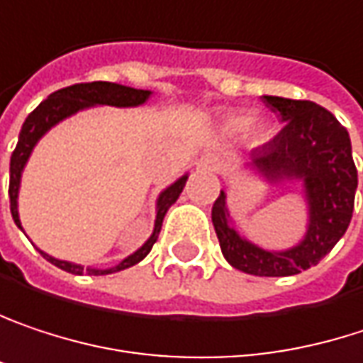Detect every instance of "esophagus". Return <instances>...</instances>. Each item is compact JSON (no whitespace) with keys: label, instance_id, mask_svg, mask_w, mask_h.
I'll return each instance as SVG.
<instances>
[{"label":"esophagus","instance_id":"34e87169","mask_svg":"<svg viewBox=\"0 0 363 363\" xmlns=\"http://www.w3.org/2000/svg\"><path fill=\"white\" fill-rule=\"evenodd\" d=\"M199 167H201V169H208V171H213V169L217 167V160L213 159L211 155H204L203 159L199 160Z\"/></svg>","mask_w":363,"mask_h":363}]
</instances>
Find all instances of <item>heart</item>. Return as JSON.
Here are the masks:
<instances>
[{
  "mask_svg": "<svg viewBox=\"0 0 363 363\" xmlns=\"http://www.w3.org/2000/svg\"><path fill=\"white\" fill-rule=\"evenodd\" d=\"M247 123H249V118L247 116H242V114H234V116H228V121H225V127L230 129V131H242L245 127H247ZM250 133H252V138L255 140H261V138H265V127H261V125H252V129H250Z\"/></svg>",
  "mask_w": 363,
  "mask_h": 363,
  "instance_id": "obj_1",
  "label": "heart"
}]
</instances>
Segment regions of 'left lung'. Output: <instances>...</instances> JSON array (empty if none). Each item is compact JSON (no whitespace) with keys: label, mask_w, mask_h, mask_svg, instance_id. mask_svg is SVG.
<instances>
[{"label":"left lung","mask_w":363,"mask_h":363,"mask_svg":"<svg viewBox=\"0 0 363 363\" xmlns=\"http://www.w3.org/2000/svg\"><path fill=\"white\" fill-rule=\"evenodd\" d=\"M284 127L250 152V167L269 182L301 179L309 203V230L303 242L284 252H269L240 238L228 221L225 194L211 217L228 263L250 276H295L318 265L347 232L357 188V169L347 129L324 106L309 100L263 96Z\"/></svg>","instance_id":"left-lung-1"}]
</instances>
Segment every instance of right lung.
Returning <instances> with one entry per match:
<instances>
[{"mask_svg":"<svg viewBox=\"0 0 363 363\" xmlns=\"http://www.w3.org/2000/svg\"><path fill=\"white\" fill-rule=\"evenodd\" d=\"M150 91L146 89H133V87H125V85H118V83H108V81H91V83H77V85H68L62 87L58 91H54L48 100H43L33 113L26 116V121L23 123V129H21V135H18V144L12 152V159H10V211H12V217L16 221V225L21 228V219H18V186H21V173L24 169V162L28 159L33 146L37 144V140L50 129L54 127L58 121L67 118L70 114H74L81 108H87V106H94V104H108V106H138V104H144L148 100ZM186 179L188 175H184L182 179H177L173 186H169L162 194L159 196V203H157V221H155V232L152 236L148 238V242L142 247L140 250H135L133 255H129L127 259H123L118 265H114L111 269H83V265H77V263H68V261H60V259H54L45 252H41L50 263H54L56 267L65 269L68 274H77L81 276L83 272H87L89 276H104V274H114V272H121V269H127L135 263H140L150 250L155 247L157 238L160 234V225H162V219H164V213L169 211V206L177 201V196L182 194L184 186H186Z\"/></svg>","mask_w":363,"mask_h":363,"instance_id":"1","label":"right lung"}]
</instances>
